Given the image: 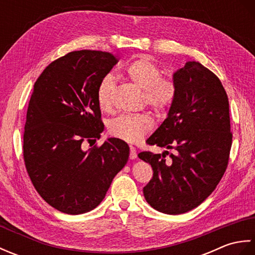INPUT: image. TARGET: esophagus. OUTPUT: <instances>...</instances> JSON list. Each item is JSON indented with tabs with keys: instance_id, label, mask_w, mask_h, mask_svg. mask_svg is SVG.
I'll return each instance as SVG.
<instances>
[{
	"instance_id": "esophagus-1",
	"label": "esophagus",
	"mask_w": 255,
	"mask_h": 255,
	"mask_svg": "<svg viewBox=\"0 0 255 255\" xmlns=\"http://www.w3.org/2000/svg\"><path fill=\"white\" fill-rule=\"evenodd\" d=\"M129 156H130L131 160H134L137 158V150L134 147H130V154H129Z\"/></svg>"
}]
</instances>
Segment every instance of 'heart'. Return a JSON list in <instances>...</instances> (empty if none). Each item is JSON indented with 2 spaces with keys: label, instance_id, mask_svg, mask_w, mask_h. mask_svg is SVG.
<instances>
[{
  "label": "heart",
  "instance_id": "heart-1",
  "mask_svg": "<svg viewBox=\"0 0 255 255\" xmlns=\"http://www.w3.org/2000/svg\"><path fill=\"white\" fill-rule=\"evenodd\" d=\"M127 78L142 90V102L156 114H164L171 107L175 97V85L172 81L161 78L160 69L147 58H139L125 69ZM115 86L113 75L107 74L97 86L96 99L101 110L111 107V96ZM153 127L148 113L124 114L113 118L108 124L112 136L127 142H138Z\"/></svg>",
  "mask_w": 255,
  "mask_h": 255
}]
</instances>
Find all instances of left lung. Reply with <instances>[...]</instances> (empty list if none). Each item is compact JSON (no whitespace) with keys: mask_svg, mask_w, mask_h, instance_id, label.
<instances>
[{"mask_svg":"<svg viewBox=\"0 0 255 255\" xmlns=\"http://www.w3.org/2000/svg\"><path fill=\"white\" fill-rule=\"evenodd\" d=\"M175 97L147 143L174 150L138 156L152 166L143 187L148 204L167 215L197 207L214 192L228 165L232 142L229 101L217 75L196 61L173 74Z\"/></svg>","mask_w":255,"mask_h":255,"instance_id":"left-lung-1","label":"left lung"}]
</instances>
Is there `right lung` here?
I'll return each mask as SVG.
<instances>
[{
	"instance_id": "right-lung-1",
	"label": "right lung",
	"mask_w": 255,
	"mask_h": 255,
	"mask_svg": "<svg viewBox=\"0 0 255 255\" xmlns=\"http://www.w3.org/2000/svg\"><path fill=\"white\" fill-rule=\"evenodd\" d=\"M117 62L110 52L72 51L51 62L35 82L24 161L38 194L61 213L96 208L128 161V144L117 138L84 149V142L92 145L104 130L96 91Z\"/></svg>"
}]
</instances>
